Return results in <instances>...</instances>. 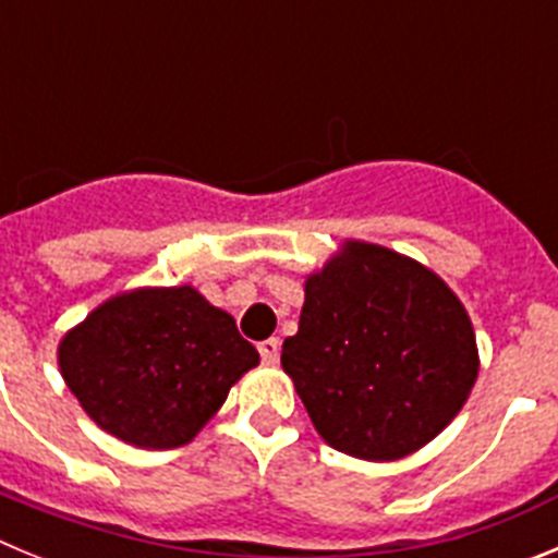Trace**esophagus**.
<instances>
[{
	"instance_id": "esophagus-1",
	"label": "esophagus",
	"mask_w": 558,
	"mask_h": 558,
	"mask_svg": "<svg viewBox=\"0 0 558 558\" xmlns=\"http://www.w3.org/2000/svg\"><path fill=\"white\" fill-rule=\"evenodd\" d=\"M259 354H263V363L276 366V363H279V340L276 338L263 340V343H259Z\"/></svg>"
}]
</instances>
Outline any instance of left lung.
Wrapping results in <instances>:
<instances>
[{
    "label": "left lung",
    "instance_id": "8db88e82",
    "mask_svg": "<svg viewBox=\"0 0 558 558\" xmlns=\"http://www.w3.org/2000/svg\"><path fill=\"white\" fill-rule=\"evenodd\" d=\"M282 368L318 436L363 461H397L450 425L477 379L475 329L430 268L347 240L304 279Z\"/></svg>",
    "mask_w": 558,
    "mask_h": 558
}]
</instances>
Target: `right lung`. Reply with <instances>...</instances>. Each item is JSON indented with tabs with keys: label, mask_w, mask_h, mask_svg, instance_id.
Listing matches in <instances>:
<instances>
[{
	"label": "right lung",
	"mask_w": 558,
	"mask_h": 558,
	"mask_svg": "<svg viewBox=\"0 0 558 558\" xmlns=\"http://www.w3.org/2000/svg\"><path fill=\"white\" fill-rule=\"evenodd\" d=\"M58 366L97 427L172 450L198 436L259 352L226 310L179 284L111 295L63 335Z\"/></svg>",
	"instance_id": "right-lung-1"
}]
</instances>
